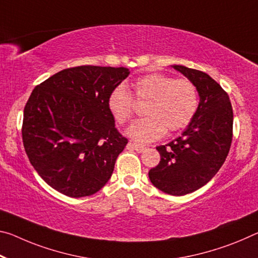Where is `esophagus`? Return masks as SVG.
<instances>
[{"label": "esophagus", "instance_id": "34e87169", "mask_svg": "<svg viewBox=\"0 0 258 258\" xmlns=\"http://www.w3.org/2000/svg\"><path fill=\"white\" fill-rule=\"evenodd\" d=\"M127 149H132V150L138 151V153H142V151H145L147 149V147L136 144V142H130L127 145Z\"/></svg>", "mask_w": 258, "mask_h": 258}]
</instances>
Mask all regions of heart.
Listing matches in <instances>:
<instances>
[{"label": "heart", "instance_id": "heart-1", "mask_svg": "<svg viewBox=\"0 0 258 258\" xmlns=\"http://www.w3.org/2000/svg\"><path fill=\"white\" fill-rule=\"evenodd\" d=\"M136 102H147V117L128 128L134 140L151 142L165 132H178L194 119L200 105L196 85L187 78L151 73L139 78L133 84V97L124 86H118L108 97V109L118 124L125 125L133 119Z\"/></svg>", "mask_w": 258, "mask_h": 258}]
</instances>
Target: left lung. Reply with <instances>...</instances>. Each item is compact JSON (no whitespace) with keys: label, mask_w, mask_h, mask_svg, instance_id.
<instances>
[{"label":"left lung","mask_w":258,"mask_h":258,"mask_svg":"<svg viewBox=\"0 0 258 258\" xmlns=\"http://www.w3.org/2000/svg\"><path fill=\"white\" fill-rule=\"evenodd\" d=\"M196 85L200 105L181 137L156 149L159 164L151 183L170 195H186L209 182L226 159L233 138V109L227 93L206 72L173 65Z\"/></svg>","instance_id":"obj_1"}]
</instances>
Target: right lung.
I'll list each match as a JSON object with an SVG mask.
<instances>
[{
  "label": "right lung",
  "mask_w": 258,
  "mask_h": 258,
  "mask_svg": "<svg viewBox=\"0 0 258 258\" xmlns=\"http://www.w3.org/2000/svg\"><path fill=\"white\" fill-rule=\"evenodd\" d=\"M126 68L83 67L36 86L24 108L23 144L36 172L70 198L99 191L128 140L114 126L108 97L128 77Z\"/></svg>",
  "instance_id": "right-lung-1"
}]
</instances>
